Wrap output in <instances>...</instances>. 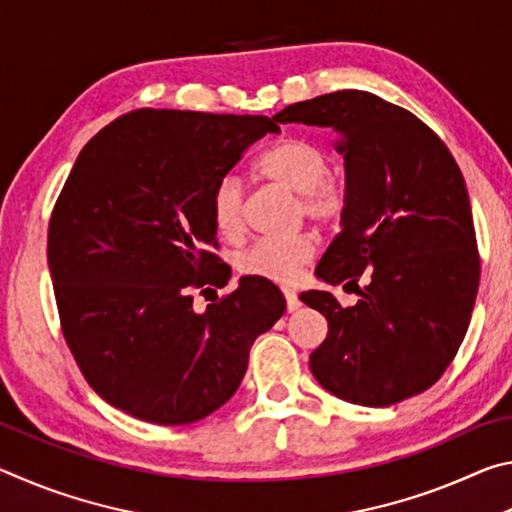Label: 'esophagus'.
Segmentation results:
<instances>
[{
  "mask_svg": "<svg viewBox=\"0 0 512 512\" xmlns=\"http://www.w3.org/2000/svg\"><path fill=\"white\" fill-rule=\"evenodd\" d=\"M284 293V300H287V311H296L300 309V300H298V293L293 289H282Z\"/></svg>",
  "mask_w": 512,
  "mask_h": 512,
  "instance_id": "34e87169",
  "label": "esophagus"
}]
</instances>
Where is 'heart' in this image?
<instances>
[{"mask_svg":"<svg viewBox=\"0 0 512 512\" xmlns=\"http://www.w3.org/2000/svg\"><path fill=\"white\" fill-rule=\"evenodd\" d=\"M257 171L271 183L296 192L300 214L320 228H334L348 212V185L329 176L332 158L316 142L287 137L259 158ZM210 214L221 237L237 239L244 232L246 185L239 173L230 171L216 180L210 196ZM314 253L316 244L311 235L262 237L241 255L239 268L246 275L287 284L296 280Z\"/></svg>","mask_w":512,"mask_h":512,"instance_id":"heart-1","label":"heart"}]
</instances>
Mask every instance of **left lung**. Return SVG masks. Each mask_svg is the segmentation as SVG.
I'll return each instance as SVG.
<instances>
[{
  "label": "left lung",
  "instance_id": "8db88e82",
  "mask_svg": "<svg viewBox=\"0 0 512 512\" xmlns=\"http://www.w3.org/2000/svg\"><path fill=\"white\" fill-rule=\"evenodd\" d=\"M273 119L332 128L350 192L343 230L316 275L345 282L359 300L341 307L329 291L300 293L329 327L311 372L325 391L361 406L427 391L461 348L481 275L454 155L413 112L361 90L293 103Z\"/></svg>",
  "mask_w": 512,
  "mask_h": 512
}]
</instances>
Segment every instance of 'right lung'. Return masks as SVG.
I'll return each mask as SVG.
<instances>
[{"mask_svg":"<svg viewBox=\"0 0 512 512\" xmlns=\"http://www.w3.org/2000/svg\"><path fill=\"white\" fill-rule=\"evenodd\" d=\"M280 133L262 115L142 108L83 146L49 219L47 259L76 363L115 409L192 424L237 393L248 352L287 302L246 275L194 311V291L228 284L210 196L250 144Z\"/></svg>","mask_w":512,"mask_h":512,"instance_id":"obj_1","label":"right lung"}]
</instances>
